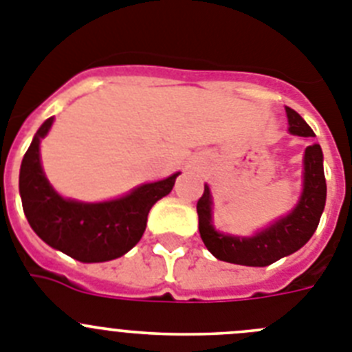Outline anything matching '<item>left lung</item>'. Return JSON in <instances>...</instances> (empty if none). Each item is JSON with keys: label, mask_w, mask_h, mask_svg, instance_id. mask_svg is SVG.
Here are the masks:
<instances>
[{"label": "left lung", "mask_w": 352, "mask_h": 352, "mask_svg": "<svg viewBox=\"0 0 352 352\" xmlns=\"http://www.w3.org/2000/svg\"><path fill=\"white\" fill-rule=\"evenodd\" d=\"M289 118V132L300 138H316L303 118L285 109ZM326 204V179L322 169V151L319 144H310L305 149V182L303 194L296 208L276 220L268 229L254 238H236L220 234L211 226V194L204 185V194L197 201L199 232L208 250L217 259L243 266H270L275 261L300 250L316 232Z\"/></svg>", "instance_id": "1"}]
</instances>
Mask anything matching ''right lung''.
I'll return each mask as SVG.
<instances>
[{
  "instance_id": "obj_1",
  "label": "right lung",
  "mask_w": 352,
  "mask_h": 352,
  "mask_svg": "<svg viewBox=\"0 0 352 352\" xmlns=\"http://www.w3.org/2000/svg\"><path fill=\"white\" fill-rule=\"evenodd\" d=\"M52 118L35 133L21 164L19 192L31 229L49 245L80 263H104L133 248L142 238L148 213L173 190L178 174L141 185L125 197L107 203H77L63 199L49 185L40 166V139Z\"/></svg>"
}]
</instances>
